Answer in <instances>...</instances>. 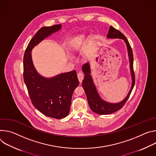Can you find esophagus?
Listing matches in <instances>:
<instances>
[{
    "label": "esophagus",
    "mask_w": 156,
    "mask_h": 156,
    "mask_svg": "<svg viewBox=\"0 0 156 156\" xmlns=\"http://www.w3.org/2000/svg\"><path fill=\"white\" fill-rule=\"evenodd\" d=\"M77 77H78V79H79V80L80 83H81L82 80L83 79V77H84L83 74L82 72H80L77 74Z\"/></svg>",
    "instance_id": "obj_1"
}]
</instances>
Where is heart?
I'll return each mask as SVG.
<instances>
[{
  "label": "heart",
  "mask_w": 156,
  "mask_h": 156,
  "mask_svg": "<svg viewBox=\"0 0 156 156\" xmlns=\"http://www.w3.org/2000/svg\"><path fill=\"white\" fill-rule=\"evenodd\" d=\"M83 36H81V37H78V38H77L73 42V43L71 44V46H70V49H74V48H76V46H77L79 44H80V43H81V41H82V40H83Z\"/></svg>",
  "instance_id": "1"
}]
</instances>
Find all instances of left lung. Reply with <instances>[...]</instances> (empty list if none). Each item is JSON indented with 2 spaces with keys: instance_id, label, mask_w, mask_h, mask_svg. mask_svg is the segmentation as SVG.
I'll return each mask as SVG.
<instances>
[{
  "instance_id": "obj_1",
  "label": "left lung",
  "mask_w": 156,
  "mask_h": 156,
  "mask_svg": "<svg viewBox=\"0 0 156 156\" xmlns=\"http://www.w3.org/2000/svg\"><path fill=\"white\" fill-rule=\"evenodd\" d=\"M108 38H120L125 40L128 51V56L130 62V68L133 79V83L131 89L128 93L126 98L118 103H110L102 100L99 97L95 85L93 83L90 74V69L89 63H85L82 66V69L85 74L84 79L82 81V87L85 90V92L87 95V101L90 109L95 113L100 115H108L113 113L122 108L128 100L129 95L132 92L135 83V74L133 69V54L132 48L128 41L127 38L124 34L119 31L118 30L112 26L110 27L109 31L107 35Z\"/></svg>"
}]
</instances>
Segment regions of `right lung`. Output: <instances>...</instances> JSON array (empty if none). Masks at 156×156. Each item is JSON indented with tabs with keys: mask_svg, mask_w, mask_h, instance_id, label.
I'll return each instance as SVG.
<instances>
[{
	"mask_svg": "<svg viewBox=\"0 0 156 156\" xmlns=\"http://www.w3.org/2000/svg\"><path fill=\"white\" fill-rule=\"evenodd\" d=\"M61 28L59 24L40 28L30 40L23 56V80L32 104L43 115L56 119L64 118L69 113L73 94L79 84L76 71L61 74L51 79L43 77L33 66L31 51Z\"/></svg>",
	"mask_w": 156,
	"mask_h": 156,
	"instance_id": "right-lung-1",
	"label": "right lung"
}]
</instances>
